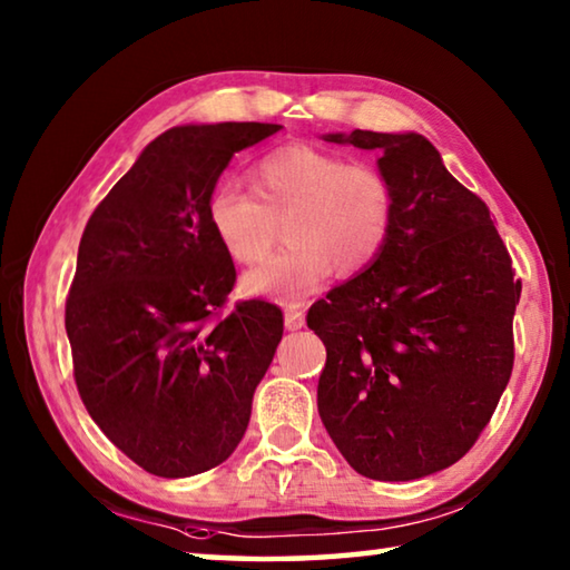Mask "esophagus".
<instances>
[{
    "label": "esophagus",
    "instance_id": "esophagus-1",
    "mask_svg": "<svg viewBox=\"0 0 570 570\" xmlns=\"http://www.w3.org/2000/svg\"><path fill=\"white\" fill-rule=\"evenodd\" d=\"M284 324L286 330H302L304 327V304H288L286 314H284Z\"/></svg>",
    "mask_w": 570,
    "mask_h": 570
}]
</instances>
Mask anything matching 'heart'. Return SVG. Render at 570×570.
<instances>
[{
  "label": "heart",
  "mask_w": 570,
  "mask_h": 570,
  "mask_svg": "<svg viewBox=\"0 0 570 570\" xmlns=\"http://www.w3.org/2000/svg\"><path fill=\"white\" fill-rule=\"evenodd\" d=\"M250 187L223 179L207 195L205 220L233 264L250 266L274 246L284 223L288 246L243 276V292L299 302L332 271L363 274L381 258L395 225V189L385 171L345 155L286 144L261 157Z\"/></svg>",
  "instance_id": "heart-1"
}]
</instances>
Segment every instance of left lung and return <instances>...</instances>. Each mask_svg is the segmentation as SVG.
Masks as SVG:
<instances>
[{"instance_id": "left-lung-1", "label": "left lung", "mask_w": 570, "mask_h": 570, "mask_svg": "<svg viewBox=\"0 0 570 570\" xmlns=\"http://www.w3.org/2000/svg\"><path fill=\"white\" fill-rule=\"evenodd\" d=\"M324 139L381 151L395 225L381 258L306 314L327 347L317 409L357 474L421 480L459 462L490 423L512 375L522 284L490 207L426 137Z\"/></svg>"}]
</instances>
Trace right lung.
<instances>
[{
    "label": "right lung",
    "mask_w": 570,
    "mask_h": 570,
    "mask_svg": "<svg viewBox=\"0 0 570 570\" xmlns=\"http://www.w3.org/2000/svg\"><path fill=\"white\" fill-rule=\"evenodd\" d=\"M278 124L175 126L147 144L83 230L66 302L76 385L90 419L149 474L223 464L282 342L276 304L223 314L236 266L205 203L233 155Z\"/></svg>",
    "instance_id": "1"
}]
</instances>
